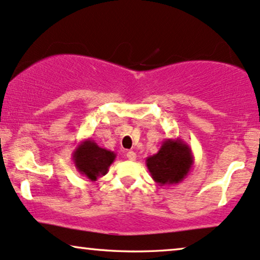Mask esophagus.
<instances>
[{
  "label": "esophagus",
  "instance_id": "1",
  "mask_svg": "<svg viewBox=\"0 0 260 260\" xmlns=\"http://www.w3.org/2000/svg\"><path fill=\"white\" fill-rule=\"evenodd\" d=\"M127 158L129 160H136L137 159V153L134 151H128L127 152Z\"/></svg>",
  "mask_w": 260,
  "mask_h": 260
}]
</instances>
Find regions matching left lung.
Segmentation results:
<instances>
[{"instance_id": "left-lung-1", "label": "left lung", "mask_w": 260, "mask_h": 260, "mask_svg": "<svg viewBox=\"0 0 260 260\" xmlns=\"http://www.w3.org/2000/svg\"><path fill=\"white\" fill-rule=\"evenodd\" d=\"M194 164L192 150L180 138L166 139L158 152L146 158V167L159 186L176 185L188 175Z\"/></svg>"}]
</instances>
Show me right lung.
<instances>
[{
  "label": "right lung",
  "mask_w": 260,
  "mask_h": 260,
  "mask_svg": "<svg viewBox=\"0 0 260 260\" xmlns=\"http://www.w3.org/2000/svg\"><path fill=\"white\" fill-rule=\"evenodd\" d=\"M115 158L116 153L98 146L91 138L80 141L72 154L78 172L91 181H97L98 177L106 175Z\"/></svg>",
  "instance_id": "right-lung-1"
}]
</instances>
